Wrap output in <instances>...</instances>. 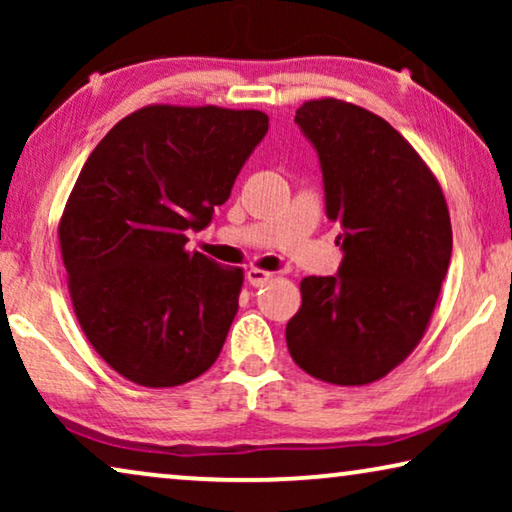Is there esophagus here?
Here are the masks:
<instances>
[{"mask_svg":"<svg viewBox=\"0 0 512 512\" xmlns=\"http://www.w3.org/2000/svg\"><path fill=\"white\" fill-rule=\"evenodd\" d=\"M270 279H272V275H270V272H265V270H258V268L247 270V282L251 286H263V284H268Z\"/></svg>","mask_w":512,"mask_h":512,"instance_id":"obj_1","label":"esophagus"}]
</instances>
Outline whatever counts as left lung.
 Listing matches in <instances>:
<instances>
[{
  "instance_id": "8db88e82",
  "label": "left lung",
  "mask_w": 512,
  "mask_h": 512,
  "mask_svg": "<svg viewBox=\"0 0 512 512\" xmlns=\"http://www.w3.org/2000/svg\"><path fill=\"white\" fill-rule=\"evenodd\" d=\"M296 123L319 156L342 261L335 275L300 282L286 347L317 380L375 382L422 340L450 268L443 191L417 151L366 109L312 100Z\"/></svg>"
}]
</instances>
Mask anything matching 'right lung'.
<instances>
[{"label":"right lung","instance_id":"right-lung-1","mask_svg":"<svg viewBox=\"0 0 512 512\" xmlns=\"http://www.w3.org/2000/svg\"><path fill=\"white\" fill-rule=\"evenodd\" d=\"M268 132L263 111L153 104L111 128L76 179L60 247L95 352L142 387H177L219 359L242 270L186 251Z\"/></svg>","mask_w":512,"mask_h":512}]
</instances>
